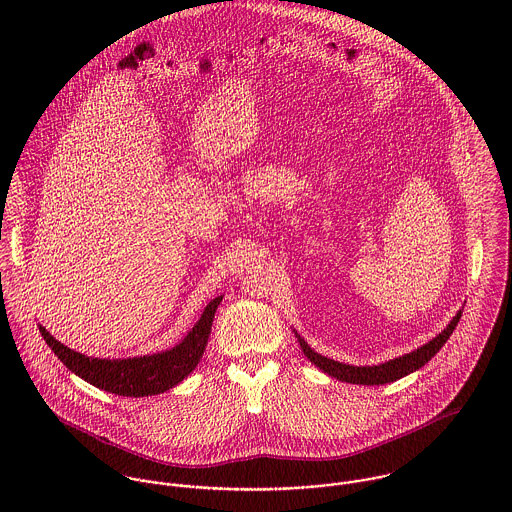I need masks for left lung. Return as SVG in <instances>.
<instances>
[{"label":"left lung","instance_id":"left-lung-1","mask_svg":"<svg viewBox=\"0 0 512 512\" xmlns=\"http://www.w3.org/2000/svg\"><path fill=\"white\" fill-rule=\"evenodd\" d=\"M459 319H461V311H457V315L451 319V323L439 333L438 337H434L430 343H426L424 347H420V349H416V351H412L408 355H402L398 359L382 363V365H345V363H339V361H333V359H327V357L315 353L297 333H295V337L299 341V347H301L303 355L317 368H321L325 374H329V376H333V378H337L341 382H349V384H366V386L370 384V386H374V384L394 382V380H398V378H402V376H406V374H410V372H414V370H418V368L426 365L438 353L439 349L445 345V341L451 337V333L457 327Z\"/></svg>","mask_w":512,"mask_h":512}]
</instances>
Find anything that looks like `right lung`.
Here are the masks:
<instances>
[{
    "instance_id": "1",
    "label": "right lung",
    "mask_w": 512,
    "mask_h": 512,
    "mask_svg": "<svg viewBox=\"0 0 512 512\" xmlns=\"http://www.w3.org/2000/svg\"><path fill=\"white\" fill-rule=\"evenodd\" d=\"M222 301V295L215 297L203 311L201 319L187 333V337L169 351L144 355L134 359H94L59 343L43 325H39V333L45 343L55 351L61 363L67 366L76 376L90 382L92 386L118 394V396H134L144 398L161 394L173 386H177L185 376H189L195 366L199 365L215 319V311Z\"/></svg>"
}]
</instances>
